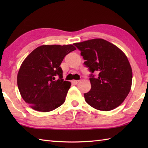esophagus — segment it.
<instances>
[{
	"instance_id": "34e87169",
	"label": "esophagus",
	"mask_w": 148,
	"mask_h": 148,
	"mask_svg": "<svg viewBox=\"0 0 148 148\" xmlns=\"http://www.w3.org/2000/svg\"><path fill=\"white\" fill-rule=\"evenodd\" d=\"M79 82V80H74L73 81H72V83H73L75 84H77Z\"/></svg>"
}]
</instances>
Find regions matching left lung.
<instances>
[{
    "mask_svg": "<svg viewBox=\"0 0 148 148\" xmlns=\"http://www.w3.org/2000/svg\"><path fill=\"white\" fill-rule=\"evenodd\" d=\"M74 45L81 51L84 64L91 72V90L84 93L87 103L100 111H108L121 105L129 93L132 71L125 53L102 39H94ZM99 74L95 77L93 72Z\"/></svg>",
    "mask_w": 148,
    "mask_h": 148,
    "instance_id": "1",
    "label": "left lung"
}]
</instances>
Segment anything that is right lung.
<instances>
[{"mask_svg":"<svg viewBox=\"0 0 148 148\" xmlns=\"http://www.w3.org/2000/svg\"><path fill=\"white\" fill-rule=\"evenodd\" d=\"M76 50L72 45H42L21 65L17 83L21 96L36 111L49 112L64 103L71 84L64 81L60 67L65 56Z\"/></svg>","mask_w":148,"mask_h":148,"instance_id":"add662e5","label":"right lung"}]
</instances>
